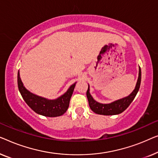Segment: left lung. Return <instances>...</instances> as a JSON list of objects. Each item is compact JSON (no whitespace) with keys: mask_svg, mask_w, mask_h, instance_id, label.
<instances>
[{"mask_svg":"<svg viewBox=\"0 0 158 158\" xmlns=\"http://www.w3.org/2000/svg\"><path fill=\"white\" fill-rule=\"evenodd\" d=\"M141 83V69L139 68V76L135 86V89L129 96L124 97L123 99H118L110 104H102L95 101L92 95L89 93V86H88V89L86 92V97H87L89 105L91 110L96 114L102 115H114L119 114L124 112L127 108L130 106L131 102L135 99V96L138 92L139 86Z\"/></svg>","mask_w":158,"mask_h":158,"instance_id":"left-lung-1","label":"left lung"}]
</instances>
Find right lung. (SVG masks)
Segmentation results:
<instances>
[{"instance_id":"right-lung-1","label":"right lung","mask_w":158,"mask_h":158,"mask_svg":"<svg viewBox=\"0 0 158 158\" xmlns=\"http://www.w3.org/2000/svg\"><path fill=\"white\" fill-rule=\"evenodd\" d=\"M75 85L76 83L72 84L66 92L59 98L52 100L37 96L26 89L20 78L19 71L18 72V86L24 101L35 113L45 117H59L66 112Z\"/></svg>"}]
</instances>
